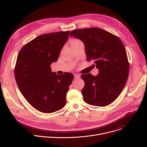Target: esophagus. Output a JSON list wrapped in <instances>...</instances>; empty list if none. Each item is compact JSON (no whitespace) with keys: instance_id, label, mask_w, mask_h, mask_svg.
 Returning <instances> with one entry per match:
<instances>
[{"instance_id":"34e87169","label":"esophagus","mask_w":147,"mask_h":147,"mask_svg":"<svg viewBox=\"0 0 147 147\" xmlns=\"http://www.w3.org/2000/svg\"><path fill=\"white\" fill-rule=\"evenodd\" d=\"M74 78H75L76 79H77V78H80V75L78 74H74Z\"/></svg>"}]
</instances>
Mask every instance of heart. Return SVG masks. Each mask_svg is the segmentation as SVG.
Wrapping results in <instances>:
<instances>
[{"instance_id":"heart-1","label":"heart","mask_w":147,"mask_h":147,"mask_svg":"<svg viewBox=\"0 0 147 147\" xmlns=\"http://www.w3.org/2000/svg\"><path fill=\"white\" fill-rule=\"evenodd\" d=\"M77 41H80V40H78V39H74V40H72L71 42H77Z\"/></svg>"}]
</instances>
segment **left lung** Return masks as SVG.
Listing matches in <instances>:
<instances>
[{
	"label": "left lung",
	"instance_id": "obj_1",
	"mask_svg": "<svg viewBox=\"0 0 147 147\" xmlns=\"http://www.w3.org/2000/svg\"><path fill=\"white\" fill-rule=\"evenodd\" d=\"M70 36L80 39L85 45L87 61L99 69L97 76L82 74L84 101L96 107H105L119 96L126 84L129 63L124 46L119 37L99 28L73 30Z\"/></svg>",
	"mask_w": 147,
	"mask_h": 147
}]
</instances>
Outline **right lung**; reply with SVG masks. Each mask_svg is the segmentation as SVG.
<instances>
[{
	"label": "right lung",
	"instance_id": "add662e5",
	"mask_svg": "<svg viewBox=\"0 0 147 147\" xmlns=\"http://www.w3.org/2000/svg\"><path fill=\"white\" fill-rule=\"evenodd\" d=\"M70 31L39 35L21 49L14 67L17 86L31 105L38 111L50 113L63 108L74 76L57 75L51 65L59 56Z\"/></svg>",
	"mask_w": 147,
	"mask_h": 147
}]
</instances>
